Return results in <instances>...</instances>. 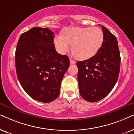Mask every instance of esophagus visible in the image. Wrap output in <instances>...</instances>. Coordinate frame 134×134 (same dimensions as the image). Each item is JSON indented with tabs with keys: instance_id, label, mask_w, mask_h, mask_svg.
<instances>
[{
	"instance_id": "34e87169",
	"label": "esophagus",
	"mask_w": 134,
	"mask_h": 134,
	"mask_svg": "<svg viewBox=\"0 0 134 134\" xmlns=\"http://www.w3.org/2000/svg\"><path fill=\"white\" fill-rule=\"evenodd\" d=\"M70 64H76V61L75 60H72V59H70Z\"/></svg>"
}]
</instances>
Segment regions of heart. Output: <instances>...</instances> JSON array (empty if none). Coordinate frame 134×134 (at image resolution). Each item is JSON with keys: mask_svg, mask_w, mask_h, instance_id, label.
<instances>
[{"mask_svg": "<svg viewBox=\"0 0 134 134\" xmlns=\"http://www.w3.org/2000/svg\"><path fill=\"white\" fill-rule=\"evenodd\" d=\"M104 42V34L98 27L66 28L62 35L55 36L54 43L60 54H65L72 46V53L80 60L95 55Z\"/></svg>", "mask_w": 134, "mask_h": 134, "instance_id": "1", "label": "heart"}]
</instances>
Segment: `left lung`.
Returning <instances> with one entry per match:
<instances>
[{
	"label": "left lung",
	"mask_w": 134,
	"mask_h": 134,
	"mask_svg": "<svg viewBox=\"0 0 134 134\" xmlns=\"http://www.w3.org/2000/svg\"><path fill=\"white\" fill-rule=\"evenodd\" d=\"M104 42L95 55L77 62L80 94L89 102H96L111 92L119 77L121 56L116 37L102 26Z\"/></svg>",
	"instance_id": "8db88e82"
}]
</instances>
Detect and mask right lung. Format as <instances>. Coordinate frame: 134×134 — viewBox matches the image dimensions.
Masks as SVG:
<instances>
[{
  "instance_id": "obj_1",
  "label": "right lung",
  "mask_w": 134,
  "mask_h": 134,
  "mask_svg": "<svg viewBox=\"0 0 134 134\" xmlns=\"http://www.w3.org/2000/svg\"><path fill=\"white\" fill-rule=\"evenodd\" d=\"M54 36L48 28L34 27L21 34L15 51L16 75L21 87L32 98L43 103L58 97L70 66L69 57L55 50Z\"/></svg>"
}]
</instances>
